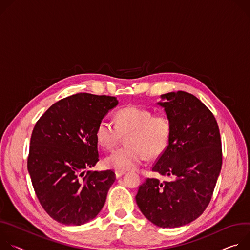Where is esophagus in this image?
Wrapping results in <instances>:
<instances>
[{"instance_id":"34e87169","label":"esophagus","mask_w":250,"mask_h":250,"mask_svg":"<svg viewBox=\"0 0 250 250\" xmlns=\"http://www.w3.org/2000/svg\"><path fill=\"white\" fill-rule=\"evenodd\" d=\"M124 174H125V171H115V176L117 179L120 178L121 176H123Z\"/></svg>"}]
</instances>
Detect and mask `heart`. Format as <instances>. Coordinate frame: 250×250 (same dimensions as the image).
Listing matches in <instances>:
<instances>
[{
    "label": "heart",
    "mask_w": 250,
    "mask_h": 250,
    "mask_svg": "<svg viewBox=\"0 0 250 250\" xmlns=\"http://www.w3.org/2000/svg\"><path fill=\"white\" fill-rule=\"evenodd\" d=\"M171 133L172 122L167 114H154L149 108L127 106L117 111L115 122L106 118L100 120L95 137L104 150L111 151L127 135V146L107 156L104 165L117 171H129L139 167L145 158L161 157L168 147Z\"/></svg>",
    "instance_id": "heart-1"
}]
</instances>
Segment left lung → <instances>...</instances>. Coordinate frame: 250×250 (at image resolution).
Returning a JSON list of instances; mask_svg holds the SVG:
<instances>
[{
  "instance_id": "8db88e82",
  "label": "left lung",
  "mask_w": 250,
  "mask_h": 250,
  "mask_svg": "<svg viewBox=\"0 0 250 250\" xmlns=\"http://www.w3.org/2000/svg\"><path fill=\"white\" fill-rule=\"evenodd\" d=\"M159 102L172 122L167 149L152 171L166 178H148L139 187L136 203L152 224L164 229L186 226L208 206L223 164L217 122L195 95L170 92Z\"/></svg>"
}]
</instances>
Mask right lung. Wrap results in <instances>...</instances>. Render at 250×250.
I'll use <instances>...</instances> for the list:
<instances>
[{
  "label": "right lung",
  "mask_w": 250,
  "mask_h": 250,
  "mask_svg": "<svg viewBox=\"0 0 250 250\" xmlns=\"http://www.w3.org/2000/svg\"><path fill=\"white\" fill-rule=\"evenodd\" d=\"M117 104L113 96L73 94L52 104L35 125L27 170L42 207L62 225L93 219L115 182L111 170H85L99 160L96 126Z\"/></svg>",
  "instance_id": "obj_1"
}]
</instances>
